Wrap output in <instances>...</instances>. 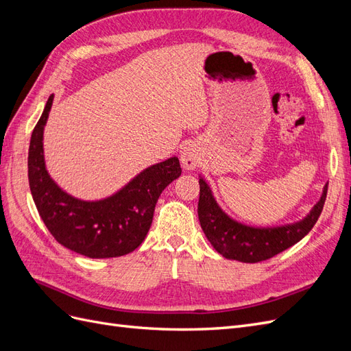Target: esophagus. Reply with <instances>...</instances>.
I'll use <instances>...</instances> for the list:
<instances>
[{
    "label": "esophagus",
    "instance_id": "34e87169",
    "mask_svg": "<svg viewBox=\"0 0 351 351\" xmlns=\"http://www.w3.org/2000/svg\"><path fill=\"white\" fill-rule=\"evenodd\" d=\"M180 161H182L183 168L186 169H195L200 164V151L196 143L189 142L182 147V154H180Z\"/></svg>",
    "mask_w": 351,
    "mask_h": 351
}]
</instances>
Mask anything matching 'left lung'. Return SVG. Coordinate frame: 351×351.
Wrapping results in <instances>:
<instances>
[{
	"instance_id": "left-lung-1",
	"label": "left lung",
	"mask_w": 351,
	"mask_h": 351,
	"mask_svg": "<svg viewBox=\"0 0 351 351\" xmlns=\"http://www.w3.org/2000/svg\"><path fill=\"white\" fill-rule=\"evenodd\" d=\"M199 186L197 215L206 239L226 259L244 263L267 261L300 241L319 218L328 190V184H325L321 199L300 221L278 227H252L232 219L221 209L202 176L199 177Z\"/></svg>"
}]
</instances>
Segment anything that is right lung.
Wrapping results in <instances>:
<instances>
[{
  "instance_id": "add662e5",
  "label": "right lung",
  "mask_w": 351,
  "mask_h": 351,
  "mask_svg": "<svg viewBox=\"0 0 351 351\" xmlns=\"http://www.w3.org/2000/svg\"><path fill=\"white\" fill-rule=\"evenodd\" d=\"M52 101L54 95L32 132L27 158L30 193L39 215L54 239L73 252L92 259L124 256L141 246L159 195L182 174L178 158L145 168L108 197H74L51 178L45 165L44 129Z\"/></svg>"
}]
</instances>
